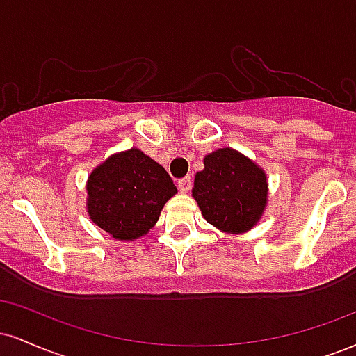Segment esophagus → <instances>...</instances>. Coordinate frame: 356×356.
I'll list each match as a JSON object with an SVG mask.
<instances>
[{
    "label": "esophagus",
    "instance_id": "esophagus-1",
    "mask_svg": "<svg viewBox=\"0 0 356 356\" xmlns=\"http://www.w3.org/2000/svg\"><path fill=\"white\" fill-rule=\"evenodd\" d=\"M177 184H179V189H181V192H189L191 187H192V179L191 177H184Z\"/></svg>",
    "mask_w": 356,
    "mask_h": 356
}]
</instances>
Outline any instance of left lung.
<instances>
[{
  "mask_svg": "<svg viewBox=\"0 0 356 356\" xmlns=\"http://www.w3.org/2000/svg\"><path fill=\"white\" fill-rule=\"evenodd\" d=\"M192 195L212 226L232 234L246 232L266 206V175L243 154L229 147L219 149L204 159Z\"/></svg>",
  "mask_w": 356,
  "mask_h": 356,
  "instance_id": "1",
  "label": "left lung"
}]
</instances>
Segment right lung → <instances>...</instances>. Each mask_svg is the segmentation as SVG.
I'll return each mask as SVG.
<instances>
[{
    "instance_id": "1",
    "label": "right lung",
    "mask_w": 356,
    "mask_h": 356,
    "mask_svg": "<svg viewBox=\"0 0 356 356\" xmlns=\"http://www.w3.org/2000/svg\"><path fill=\"white\" fill-rule=\"evenodd\" d=\"M87 192L90 219L112 238L132 241L157 222L177 187L164 167L142 150L130 149L97 167L88 177Z\"/></svg>"
}]
</instances>
